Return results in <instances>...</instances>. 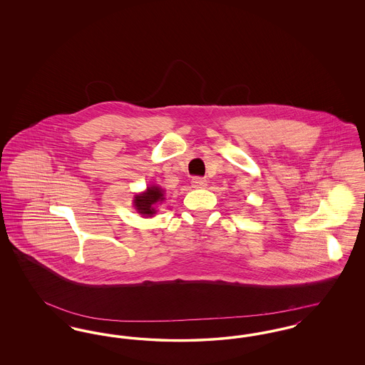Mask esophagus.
Masks as SVG:
<instances>
[{
  "label": "esophagus",
  "instance_id": "1",
  "mask_svg": "<svg viewBox=\"0 0 365 365\" xmlns=\"http://www.w3.org/2000/svg\"><path fill=\"white\" fill-rule=\"evenodd\" d=\"M191 183H192V187L195 189H202L207 186V179L202 178V176H194L191 179Z\"/></svg>",
  "mask_w": 365,
  "mask_h": 365
}]
</instances>
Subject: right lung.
<instances>
[{
	"mask_svg": "<svg viewBox=\"0 0 365 365\" xmlns=\"http://www.w3.org/2000/svg\"><path fill=\"white\" fill-rule=\"evenodd\" d=\"M163 200H164L163 190L160 187L152 186V187H148L146 192L135 195L134 205H135V208H137L140 215L152 216V215L156 213L155 204L158 202V201H163Z\"/></svg>",
	"mask_w": 365,
	"mask_h": 365,
	"instance_id": "right-lung-1",
	"label": "right lung"
}]
</instances>
